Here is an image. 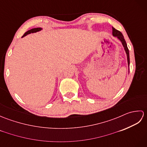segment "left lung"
I'll return each instance as SVG.
<instances>
[{
  "mask_svg": "<svg viewBox=\"0 0 147 147\" xmlns=\"http://www.w3.org/2000/svg\"><path fill=\"white\" fill-rule=\"evenodd\" d=\"M112 35L114 36H116L117 38L120 40L122 44H123L124 51H125L126 55H127V64H128V67L129 66V50L128 48L127 47L126 42L125 41V40L124 38V36L123 35V34L119 31L117 30L116 29H115L114 27H112Z\"/></svg>",
  "mask_w": 147,
  "mask_h": 147,
  "instance_id": "1",
  "label": "left lung"
}]
</instances>
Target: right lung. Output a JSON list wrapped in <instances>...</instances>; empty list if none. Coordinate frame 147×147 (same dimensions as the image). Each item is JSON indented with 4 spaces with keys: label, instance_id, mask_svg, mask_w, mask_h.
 Wrapping results in <instances>:
<instances>
[{
    "label": "right lung",
    "instance_id": "obj_1",
    "mask_svg": "<svg viewBox=\"0 0 147 147\" xmlns=\"http://www.w3.org/2000/svg\"><path fill=\"white\" fill-rule=\"evenodd\" d=\"M42 30V28H33L32 30H28V32H26L24 34L23 36H22V38H23V37H24V36H26L27 35H28V34H30V33H36L37 32H39V31Z\"/></svg>",
    "mask_w": 147,
    "mask_h": 147
}]
</instances>
